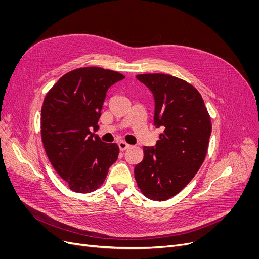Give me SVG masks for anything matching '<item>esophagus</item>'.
Masks as SVG:
<instances>
[{
	"label": "esophagus",
	"instance_id": "1",
	"mask_svg": "<svg viewBox=\"0 0 259 259\" xmlns=\"http://www.w3.org/2000/svg\"><path fill=\"white\" fill-rule=\"evenodd\" d=\"M118 147H119V150H120V151H125V150H127L128 148H130V145L127 144V143L124 142V141H120V142L118 143Z\"/></svg>",
	"mask_w": 259,
	"mask_h": 259
}]
</instances>
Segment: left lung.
Listing matches in <instances>:
<instances>
[{"mask_svg":"<svg viewBox=\"0 0 259 259\" xmlns=\"http://www.w3.org/2000/svg\"><path fill=\"white\" fill-rule=\"evenodd\" d=\"M153 93L154 125L162 128L155 147H144V159L134 168L142 193L167 200L191 182L205 160L212 131L200 93L191 84L164 73L139 74Z\"/></svg>","mask_w":259,"mask_h":259,"instance_id":"8db88e82","label":"left lung"}]
</instances>
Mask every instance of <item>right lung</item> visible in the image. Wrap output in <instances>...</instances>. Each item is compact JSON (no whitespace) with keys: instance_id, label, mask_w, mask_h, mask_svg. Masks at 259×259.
I'll return each mask as SVG.
<instances>
[{"instance_id":"right-lung-1","label":"right lung","mask_w":259,"mask_h":259,"mask_svg":"<svg viewBox=\"0 0 259 259\" xmlns=\"http://www.w3.org/2000/svg\"><path fill=\"white\" fill-rule=\"evenodd\" d=\"M125 76L100 67L64 74L47 92L40 114V133L52 167L77 193L100 188L116 161L119 148L97 134L108 88Z\"/></svg>"}]
</instances>
